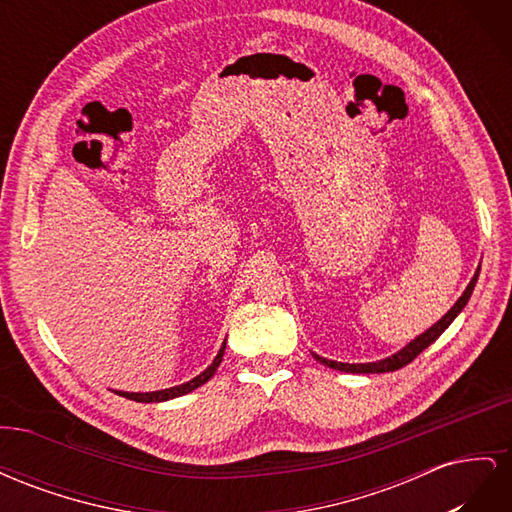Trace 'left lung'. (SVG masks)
Instances as JSON below:
<instances>
[{"label": "left lung", "mask_w": 512, "mask_h": 512, "mask_svg": "<svg viewBox=\"0 0 512 512\" xmlns=\"http://www.w3.org/2000/svg\"><path fill=\"white\" fill-rule=\"evenodd\" d=\"M480 271V269H478ZM478 271H476V275L472 277V282L468 284V288H466V292L461 294L459 297V301L448 309V314L442 318V320H438L436 324H433V327L429 329V331H425L423 335H418L414 342H410L404 350H399L397 354H393V356H389V359H384V361H378V363H337V361H327V359H322V356H318V354H314V359L316 361H320L322 365H327V367H331V369H339V371H350V374H384V371H397V369H401V367H406L408 363H412L418 354H421L425 348H429L433 342H436V339L448 329V324H451L455 318H457V314L461 312L463 307H466V303H468V299H470V294H472V290H474V286H476V280H478Z\"/></svg>", "instance_id": "8db88e82"}]
</instances>
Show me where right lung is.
<instances>
[{
	"instance_id": "add662e5",
	"label": "right lung",
	"mask_w": 512,
	"mask_h": 512,
	"mask_svg": "<svg viewBox=\"0 0 512 512\" xmlns=\"http://www.w3.org/2000/svg\"><path fill=\"white\" fill-rule=\"evenodd\" d=\"M224 350H226V342H224V346L220 348L218 356H215V359H213V363L203 371V374L196 376V378H194V380H190V382L179 384V386H173V389L156 391V393H123V391H117V395L126 397V399H134V401H143V404H151V401H166V399H173V397H181V395H185V393H190V391L198 389L200 384H205V382L215 374V369H218V367H220V363H222Z\"/></svg>"
}]
</instances>
